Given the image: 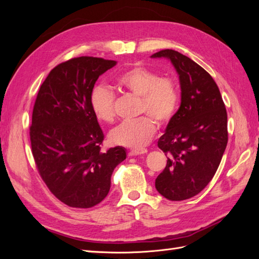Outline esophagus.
I'll use <instances>...</instances> for the list:
<instances>
[{
	"label": "esophagus",
	"mask_w": 259,
	"mask_h": 259,
	"mask_svg": "<svg viewBox=\"0 0 259 259\" xmlns=\"http://www.w3.org/2000/svg\"><path fill=\"white\" fill-rule=\"evenodd\" d=\"M147 152H148L147 149H135V150H131L128 154L130 156H134V155H142Z\"/></svg>",
	"instance_id": "obj_1"
}]
</instances>
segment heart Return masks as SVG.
Instances as JSON below:
<instances>
[{
  "mask_svg": "<svg viewBox=\"0 0 259 259\" xmlns=\"http://www.w3.org/2000/svg\"><path fill=\"white\" fill-rule=\"evenodd\" d=\"M115 84L122 92L139 98L138 113L145 115L135 122H125L109 133V140L116 146L139 149L147 145L156 131V122L168 123L179 104L176 82L144 66H134L116 76ZM91 108L97 119L112 123L115 119V96L105 85L91 92Z\"/></svg>",
  "mask_w": 259,
  "mask_h": 259,
  "instance_id": "b5f03b06",
  "label": "heart"
}]
</instances>
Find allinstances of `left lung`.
<instances>
[{"instance_id": "8db88e82", "label": "left lung", "mask_w": 259, "mask_h": 259, "mask_svg": "<svg viewBox=\"0 0 259 259\" xmlns=\"http://www.w3.org/2000/svg\"><path fill=\"white\" fill-rule=\"evenodd\" d=\"M151 57L171 61L182 89V104L158 142L167 163L155 188L167 200L183 201L200 193L216 173L228 143L227 111L216 82L197 62L173 50Z\"/></svg>"}]
</instances>
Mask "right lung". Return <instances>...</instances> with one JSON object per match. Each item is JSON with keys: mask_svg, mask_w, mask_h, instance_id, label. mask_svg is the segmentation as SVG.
<instances>
[{"mask_svg": "<svg viewBox=\"0 0 259 259\" xmlns=\"http://www.w3.org/2000/svg\"><path fill=\"white\" fill-rule=\"evenodd\" d=\"M114 60L82 56L52 69L38 90L30 126L38 174L66 205L90 208L110 190L111 175L126 159L123 147L101 151L105 138L90 96L100 74Z\"/></svg>", "mask_w": 259, "mask_h": 259, "instance_id": "right-lung-1", "label": "right lung"}]
</instances>
